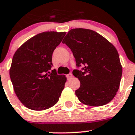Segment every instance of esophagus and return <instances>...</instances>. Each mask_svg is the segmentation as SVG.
<instances>
[{"mask_svg":"<svg viewBox=\"0 0 135 135\" xmlns=\"http://www.w3.org/2000/svg\"><path fill=\"white\" fill-rule=\"evenodd\" d=\"M66 77H67L68 80H70L72 77H73V75H72L71 73H69L66 75Z\"/></svg>","mask_w":135,"mask_h":135,"instance_id":"esophagus-1","label":"esophagus"}]
</instances>
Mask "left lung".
<instances>
[{
	"mask_svg": "<svg viewBox=\"0 0 135 135\" xmlns=\"http://www.w3.org/2000/svg\"><path fill=\"white\" fill-rule=\"evenodd\" d=\"M73 52L78 68L73 75L80 82L75 94L82 104L101 106L117 94L122 68L115 47L98 33L84 28L72 29L62 41Z\"/></svg>",
	"mask_w": 135,
	"mask_h": 135,
	"instance_id": "8db88e82",
	"label": "left lung"
}]
</instances>
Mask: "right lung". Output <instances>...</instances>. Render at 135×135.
Returning <instances> with one entry per match:
<instances>
[{
	"label": "right lung",
	"mask_w": 135,
	"mask_h": 135,
	"mask_svg": "<svg viewBox=\"0 0 135 135\" xmlns=\"http://www.w3.org/2000/svg\"><path fill=\"white\" fill-rule=\"evenodd\" d=\"M66 32L46 31L24 43L13 57L9 75L14 91L23 105L35 111L51 108L59 100L66 76L51 69L52 55Z\"/></svg>",
	"instance_id": "1"
}]
</instances>
